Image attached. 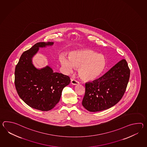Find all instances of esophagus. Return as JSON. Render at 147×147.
<instances>
[{
	"label": "esophagus",
	"mask_w": 147,
	"mask_h": 147,
	"mask_svg": "<svg viewBox=\"0 0 147 147\" xmlns=\"http://www.w3.org/2000/svg\"><path fill=\"white\" fill-rule=\"evenodd\" d=\"M71 83L73 85H78L79 84V82L78 81L74 80V79H72V80H71Z\"/></svg>",
	"instance_id": "esophagus-1"
}]
</instances>
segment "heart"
<instances>
[{
  "instance_id": "obj_1",
  "label": "heart",
  "mask_w": 147,
  "mask_h": 147,
  "mask_svg": "<svg viewBox=\"0 0 147 147\" xmlns=\"http://www.w3.org/2000/svg\"><path fill=\"white\" fill-rule=\"evenodd\" d=\"M59 61L67 72H72L74 67L79 68V76L86 81L98 78L105 67L104 56L91 49L72 51L69 54V58L64 55L61 56Z\"/></svg>"
}]
</instances>
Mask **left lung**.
I'll list each match as a JSON object with an SVG mask.
<instances>
[{"mask_svg": "<svg viewBox=\"0 0 147 147\" xmlns=\"http://www.w3.org/2000/svg\"><path fill=\"white\" fill-rule=\"evenodd\" d=\"M130 71L123 59L101 78L85 84L82 105L90 112L112 107L120 101L126 90Z\"/></svg>", "mask_w": 147, "mask_h": 147, "instance_id": "left-lung-1", "label": "left lung"}]
</instances>
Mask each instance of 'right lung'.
Masks as SVG:
<instances>
[{
  "instance_id": "1",
  "label": "right lung",
  "mask_w": 147,
  "mask_h": 147,
  "mask_svg": "<svg viewBox=\"0 0 147 147\" xmlns=\"http://www.w3.org/2000/svg\"><path fill=\"white\" fill-rule=\"evenodd\" d=\"M54 42H39L23 53L15 67V84L18 94L31 108L42 111L51 110L59 101L63 89L70 78L54 72L49 66L37 69L32 58L40 47L52 46Z\"/></svg>"
}]
</instances>
